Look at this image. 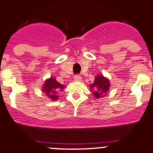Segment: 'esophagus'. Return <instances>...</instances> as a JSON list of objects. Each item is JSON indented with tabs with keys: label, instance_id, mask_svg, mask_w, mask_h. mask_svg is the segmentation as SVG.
Listing matches in <instances>:
<instances>
[{
	"label": "esophagus",
	"instance_id": "34e87169",
	"mask_svg": "<svg viewBox=\"0 0 153 153\" xmlns=\"http://www.w3.org/2000/svg\"><path fill=\"white\" fill-rule=\"evenodd\" d=\"M82 80V77L80 76L79 75H76L74 76V81H76V82H79Z\"/></svg>",
	"mask_w": 153,
	"mask_h": 153
}]
</instances>
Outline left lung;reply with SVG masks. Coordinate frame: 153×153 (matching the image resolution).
Instances as JSON below:
<instances>
[{"instance_id":"left-lung-1","label":"left lung","mask_w":153,"mask_h":153,"mask_svg":"<svg viewBox=\"0 0 153 153\" xmlns=\"http://www.w3.org/2000/svg\"><path fill=\"white\" fill-rule=\"evenodd\" d=\"M110 81L108 78L104 77L103 75H97L95 77L94 81L90 85V88L93 91V94L96 98H100L106 95L109 91Z\"/></svg>"}]
</instances>
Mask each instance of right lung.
<instances>
[{
  "label": "right lung",
  "instance_id": "add662e5",
  "mask_svg": "<svg viewBox=\"0 0 153 153\" xmlns=\"http://www.w3.org/2000/svg\"><path fill=\"white\" fill-rule=\"evenodd\" d=\"M64 89V86L61 83L57 82L56 78L50 77L47 79L43 84L42 91L45 94L47 97L53 100H56L58 99L59 93L61 92Z\"/></svg>",
  "mask_w": 153,
  "mask_h": 153
}]
</instances>
